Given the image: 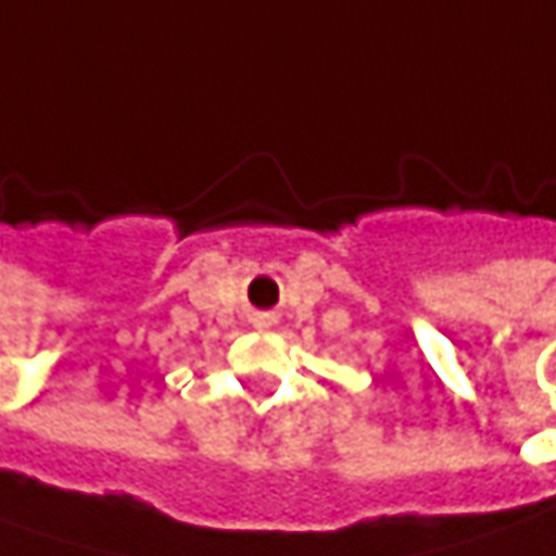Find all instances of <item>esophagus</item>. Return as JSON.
I'll use <instances>...</instances> for the list:
<instances>
[{"mask_svg":"<svg viewBox=\"0 0 556 556\" xmlns=\"http://www.w3.org/2000/svg\"><path fill=\"white\" fill-rule=\"evenodd\" d=\"M253 325H256L260 331H266V328L275 325V315H271V312H256V315H253Z\"/></svg>","mask_w":556,"mask_h":556,"instance_id":"obj_1","label":"esophagus"}]
</instances>
